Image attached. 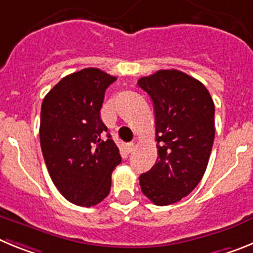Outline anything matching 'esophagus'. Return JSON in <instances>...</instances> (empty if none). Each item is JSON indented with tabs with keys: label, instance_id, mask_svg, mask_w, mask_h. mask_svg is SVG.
I'll return each mask as SVG.
<instances>
[{
	"label": "esophagus",
	"instance_id": "obj_1",
	"mask_svg": "<svg viewBox=\"0 0 253 253\" xmlns=\"http://www.w3.org/2000/svg\"><path fill=\"white\" fill-rule=\"evenodd\" d=\"M134 148H135V144H134V143H128V144L125 146V151L128 152V153L133 152Z\"/></svg>",
	"mask_w": 253,
	"mask_h": 253
}]
</instances>
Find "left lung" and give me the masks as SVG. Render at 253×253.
I'll use <instances>...</instances> for the list:
<instances>
[{
    "label": "left lung",
    "instance_id": "1",
    "mask_svg": "<svg viewBox=\"0 0 253 253\" xmlns=\"http://www.w3.org/2000/svg\"><path fill=\"white\" fill-rule=\"evenodd\" d=\"M138 86L153 101L158 149L156 165L139 176L140 189L153 204H173L207 169L215 135L213 99L202 82L177 69L142 77Z\"/></svg>",
    "mask_w": 253,
    "mask_h": 253
}]
</instances>
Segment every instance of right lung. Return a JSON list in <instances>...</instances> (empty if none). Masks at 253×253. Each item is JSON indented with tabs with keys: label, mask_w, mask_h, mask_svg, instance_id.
Instances as JSON below:
<instances>
[{
	"label": "right lung",
	"mask_w": 253,
	"mask_h": 253,
	"mask_svg": "<svg viewBox=\"0 0 253 253\" xmlns=\"http://www.w3.org/2000/svg\"><path fill=\"white\" fill-rule=\"evenodd\" d=\"M116 77L84 68L62 78L44 97L40 146L51 181L80 207H93L109 195L119 148L107 134L100 110L105 91Z\"/></svg>",
	"instance_id": "add662e5"
}]
</instances>
